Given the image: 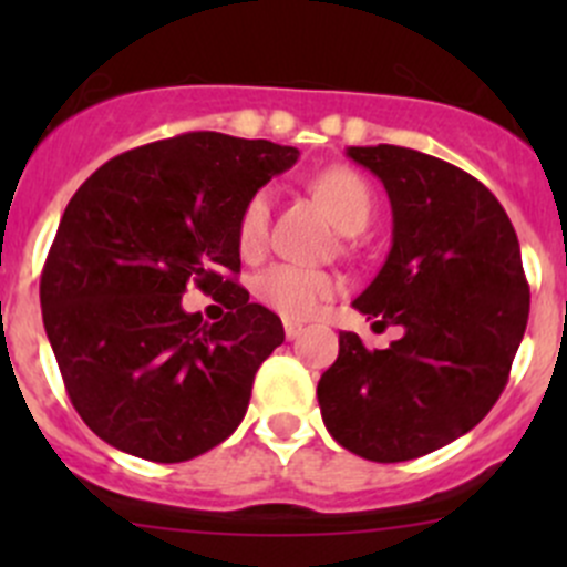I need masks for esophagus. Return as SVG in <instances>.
Segmentation results:
<instances>
[{
    "label": "esophagus",
    "mask_w": 567,
    "mask_h": 567,
    "mask_svg": "<svg viewBox=\"0 0 567 567\" xmlns=\"http://www.w3.org/2000/svg\"><path fill=\"white\" fill-rule=\"evenodd\" d=\"M301 323H296V320H285V337H288V340H296V337L301 334Z\"/></svg>",
    "instance_id": "esophagus-1"
}]
</instances>
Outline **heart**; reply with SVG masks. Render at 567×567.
Here are the masks:
<instances>
[{
    "label": "heart",
    "mask_w": 567,
    "mask_h": 567,
    "mask_svg": "<svg viewBox=\"0 0 567 567\" xmlns=\"http://www.w3.org/2000/svg\"><path fill=\"white\" fill-rule=\"evenodd\" d=\"M312 188L340 230L359 233L368 227L373 216V192L362 175L348 167H329L316 175ZM268 210H271L268 188L251 194L244 205L241 219H238V247L244 255H255L266 241ZM337 290H340V279L334 274L299 266V262H277L266 268L255 282L257 299L288 320L318 316L320 307L334 299Z\"/></svg>",
    "instance_id": "1"
}]
</instances>
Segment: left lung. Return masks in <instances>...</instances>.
Here are the masks:
<instances>
[{
  "label": "left lung",
  "instance_id": "left-lung-1",
  "mask_svg": "<svg viewBox=\"0 0 567 567\" xmlns=\"http://www.w3.org/2000/svg\"><path fill=\"white\" fill-rule=\"evenodd\" d=\"M392 205V249L353 310L403 337L368 351L340 331L320 375L326 431L375 463L420 458L472 431L499 400L529 318L516 230L468 173L398 145L348 147Z\"/></svg>",
  "mask_w": 567,
  "mask_h": 567
}]
</instances>
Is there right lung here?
Listing matches in <instances>:
<instances>
[{"label":"right lung","instance_id":"1","mask_svg":"<svg viewBox=\"0 0 567 567\" xmlns=\"http://www.w3.org/2000/svg\"><path fill=\"white\" fill-rule=\"evenodd\" d=\"M296 162V147L194 131L120 153L71 197L40 310L73 409L114 450L181 463L241 425L285 329L225 271H241L247 199ZM188 281L228 316L183 311Z\"/></svg>","mask_w":567,"mask_h":567}]
</instances>
